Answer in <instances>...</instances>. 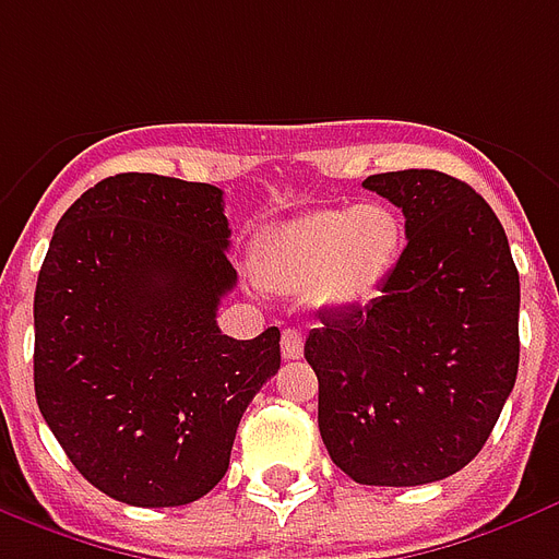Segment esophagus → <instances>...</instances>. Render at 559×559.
<instances>
[{
	"label": "esophagus",
	"instance_id": "esophagus-1",
	"mask_svg": "<svg viewBox=\"0 0 559 559\" xmlns=\"http://www.w3.org/2000/svg\"><path fill=\"white\" fill-rule=\"evenodd\" d=\"M301 353H305L301 332H296V329H284V334H281V355H284L287 361H299Z\"/></svg>",
	"mask_w": 559,
	"mask_h": 559
}]
</instances>
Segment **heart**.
I'll return each mask as SVG.
<instances>
[{"instance_id":"heart-1","label":"heart","mask_w":559,"mask_h":559,"mask_svg":"<svg viewBox=\"0 0 559 559\" xmlns=\"http://www.w3.org/2000/svg\"><path fill=\"white\" fill-rule=\"evenodd\" d=\"M403 237V222L384 204L311 210L263 234L251 269L266 290H308L320 311H353L379 299Z\"/></svg>"}]
</instances>
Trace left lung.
<instances>
[{"mask_svg": "<svg viewBox=\"0 0 559 559\" xmlns=\"http://www.w3.org/2000/svg\"><path fill=\"white\" fill-rule=\"evenodd\" d=\"M406 216L379 299L322 313L305 341L320 436L361 486H424L477 456L519 373V269L491 206L456 177L364 180Z\"/></svg>", "mask_w": 559, "mask_h": 559, "instance_id": "1", "label": "left lung"}]
</instances>
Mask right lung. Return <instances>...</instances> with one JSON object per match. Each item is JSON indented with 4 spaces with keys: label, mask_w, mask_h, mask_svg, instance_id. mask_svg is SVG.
<instances>
[{
    "label": "right lung",
    "mask_w": 559,
    "mask_h": 559,
    "mask_svg": "<svg viewBox=\"0 0 559 559\" xmlns=\"http://www.w3.org/2000/svg\"><path fill=\"white\" fill-rule=\"evenodd\" d=\"M222 189L115 175L56 225L35 290V396L91 486L183 507L225 477L239 417L281 367V332L222 334L237 287Z\"/></svg>",
    "instance_id": "1"
}]
</instances>
